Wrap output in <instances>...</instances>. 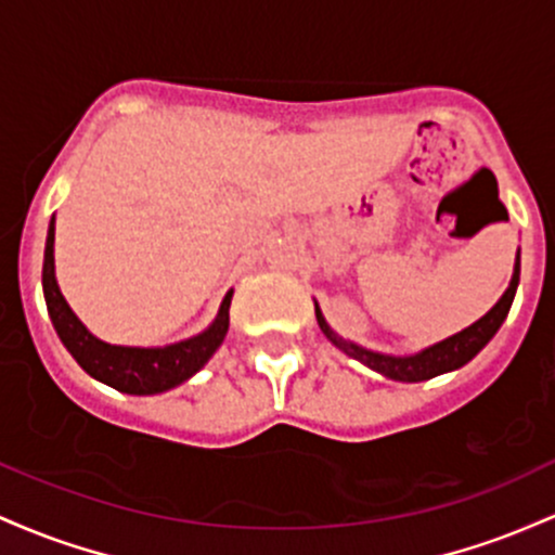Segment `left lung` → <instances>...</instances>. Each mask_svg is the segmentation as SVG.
Masks as SVG:
<instances>
[{
    "instance_id": "1",
    "label": "left lung",
    "mask_w": 555,
    "mask_h": 555,
    "mask_svg": "<svg viewBox=\"0 0 555 555\" xmlns=\"http://www.w3.org/2000/svg\"><path fill=\"white\" fill-rule=\"evenodd\" d=\"M519 261H521V254L516 251L512 283H508V288L503 291V296L498 298L495 307L490 309L488 314L479 317L477 322H472V325L464 327L462 333L448 335V338L422 348V351L416 353H409V357L379 353V351H372V348L353 344V340L340 338V335L327 325V320L322 317V309L317 301H314V314H317V322H320V330L327 335L330 344L338 346L346 357L357 359L364 366H370V370L379 372L383 377L398 379V383H422V379H433L438 375H446V372L459 370V366H464L466 361L475 359L477 353L493 340V335L501 330L503 320H506L508 309H512L514 304L516 285H519Z\"/></svg>"
}]
</instances>
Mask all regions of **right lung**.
<instances>
[{"label":"right lung","instance_id":"add662e5","mask_svg":"<svg viewBox=\"0 0 555 555\" xmlns=\"http://www.w3.org/2000/svg\"><path fill=\"white\" fill-rule=\"evenodd\" d=\"M43 301H47L52 325L57 330L62 346L70 351V357L83 366L86 372L99 383L120 390L130 396H154L165 390L178 388L189 377H194L198 370L211 359V353L220 348L228 335L230 325V301L233 291H228L222 298L220 311L211 320V325L194 338L178 340L170 346H115L107 340L96 338L83 322L78 320L76 311L62 296L57 275H54V217L49 220L47 246H43Z\"/></svg>","mask_w":555,"mask_h":555}]
</instances>
